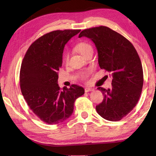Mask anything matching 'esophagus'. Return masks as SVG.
I'll return each instance as SVG.
<instances>
[{
	"label": "esophagus",
	"instance_id": "obj_1",
	"mask_svg": "<svg viewBox=\"0 0 156 156\" xmlns=\"http://www.w3.org/2000/svg\"><path fill=\"white\" fill-rule=\"evenodd\" d=\"M94 90V88H84V92H90Z\"/></svg>",
	"mask_w": 156,
	"mask_h": 156
}]
</instances>
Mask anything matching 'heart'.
Returning a JSON list of instances; mask_svg holds the SVG:
<instances>
[{
	"label": "heart",
	"mask_w": 156,
	"mask_h": 156,
	"mask_svg": "<svg viewBox=\"0 0 156 156\" xmlns=\"http://www.w3.org/2000/svg\"><path fill=\"white\" fill-rule=\"evenodd\" d=\"M75 48H76V49L79 52V53L84 56L88 53H90V52H93V48L92 45L85 41L79 42V43L76 45V47H75ZM69 52L66 51L63 56V60H64V64H67L69 62ZM92 70L91 69H88L87 70L84 71V72L80 73V76H79L80 79L84 81H87L90 75L92 74Z\"/></svg>",
	"instance_id": "b5f03b06"
}]
</instances>
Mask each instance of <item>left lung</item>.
<instances>
[{
  "label": "left lung",
  "mask_w": 156,
  "mask_h": 156,
  "mask_svg": "<svg viewBox=\"0 0 156 156\" xmlns=\"http://www.w3.org/2000/svg\"><path fill=\"white\" fill-rule=\"evenodd\" d=\"M83 36L95 44L100 67L112 78L111 89L98 88L104 98L96 111L105 120H120L133 109L142 92L144 78L139 56L128 40L108 27L84 29L79 37Z\"/></svg>",
  "instance_id": "left-lung-1"
}]
</instances>
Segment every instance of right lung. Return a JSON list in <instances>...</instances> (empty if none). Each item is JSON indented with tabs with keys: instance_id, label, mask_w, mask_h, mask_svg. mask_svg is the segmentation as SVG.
I'll use <instances>...</instances> for the list:
<instances>
[{
	"instance_id": "obj_1",
	"label": "right lung",
	"mask_w": 156,
	"mask_h": 156,
	"mask_svg": "<svg viewBox=\"0 0 156 156\" xmlns=\"http://www.w3.org/2000/svg\"><path fill=\"white\" fill-rule=\"evenodd\" d=\"M80 31L47 33L33 42L23 58L20 75L22 94L32 112L46 124H56L68 119L75 101L84 93V88L76 84L62 90L57 84L64 46Z\"/></svg>"
}]
</instances>
